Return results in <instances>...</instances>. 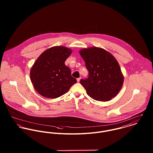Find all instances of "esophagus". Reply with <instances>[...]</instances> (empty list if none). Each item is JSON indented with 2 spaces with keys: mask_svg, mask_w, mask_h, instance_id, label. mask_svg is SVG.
I'll use <instances>...</instances> for the list:
<instances>
[{
  "mask_svg": "<svg viewBox=\"0 0 153 153\" xmlns=\"http://www.w3.org/2000/svg\"><path fill=\"white\" fill-rule=\"evenodd\" d=\"M81 77H79V78H77V82H79V81H80V80H81Z\"/></svg>",
  "mask_w": 153,
  "mask_h": 153,
  "instance_id": "34e87169",
  "label": "esophagus"
}]
</instances>
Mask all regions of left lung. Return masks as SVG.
Segmentation results:
<instances>
[{
  "label": "left lung",
  "instance_id": "obj_1",
  "mask_svg": "<svg viewBox=\"0 0 153 153\" xmlns=\"http://www.w3.org/2000/svg\"><path fill=\"white\" fill-rule=\"evenodd\" d=\"M79 53L88 71L87 78L80 80L88 95L100 101H107L115 97L124 82L115 58L107 51L97 47L83 49Z\"/></svg>",
  "mask_w": 153,
  "mask_h": 153
}]
</instances>
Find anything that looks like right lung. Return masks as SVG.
<instances>
[{"label": "right lung", "mask_w": 153, "mask_h": 153, "mask_svg": "<svg viewBox=\"0 0 153 153\" xmlns=\"http://www.w3.org/2000/svg\"><path fill=\"white\" fill-rule=\"evenodd\" d=\"M71 53L69 48L54 46L44 52L34 63L30 69V79L41 95L49 98L59 97L76 82L65 64Z\"/></svg>", "instance_id": "obj_1"}]
</instances>
